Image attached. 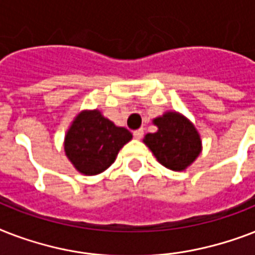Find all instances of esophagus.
<instances>
[{
  "instance_id": "obj_1",
  "label": "esophagus",
  "mask_w": 255,
  "mask_h": 255,
  "mask_svg": "<svg viewBox=\"0 0 255 255\" xmlns=\"http://www.w3.org/2000/svg\"><path fill=\"white\" fill-rule=\"evenodd\" d=\"M143 135H144L143 128H140V129H136V131H133V137H135L136 140L141 139V137H143Z\"/></svg>"
}]
</instances>
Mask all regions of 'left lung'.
I'll list each match as a JSON object with an SVG mask.
<instances>
[{
  "label": "left lung",
  "instance_id": "1",
  "mask_svg": "<svg viewBox=\"0 0 255 255\" xmlns=\"http://www.w3.org/2000/svg\"><path fill=\"white\" fill-rule=\"evenodd\" d=\"M155 133L144 136L147 145L161 165L174 172L189 167L202 151L201 136L197 128L180 112L167 111L153 119Z\"/></svg>",
  "mask_w": 255,
  "mask_h": 255
}]
</instances>
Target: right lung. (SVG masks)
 I'll return each mask as SVG.
<instances>
[{"instance_id":"add662e5","label":"right lung","mask_w":255,"mask_h":255,"mask_svg":"<svg viewBox=\"0 0 255 255\" xmlns=\"http://www.w3.org/2000/svg\"><path fill=\"white\" fill-rule=\"evenodd\" d=\"M132 139L127 128L118 127L99 110H83L70 124L65 136V153L74 168L95 176L111 167L119 151Z\"/></svg>"}]
</instances>
